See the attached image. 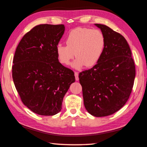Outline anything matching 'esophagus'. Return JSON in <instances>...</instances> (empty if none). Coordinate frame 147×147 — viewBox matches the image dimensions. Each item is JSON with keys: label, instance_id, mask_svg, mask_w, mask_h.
I'll return each mask as SVG.
<instances>
[{"label": "esophagus", "instance_id": "esophagus-1", "mask_svg": "<svg viewBox=\"0 0 147 147\" xmlns=\"http://www.w3.org/2000/svg\"><path fill=\"white\" fill-rule=\"evenodd\" d=\"M74 76H75V79L76 81L79 80V77H78V72H74Z\"/></svg>", "mask_w": 147, "mask_h": 147}]
</instances>
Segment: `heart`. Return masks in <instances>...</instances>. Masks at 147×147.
<instances>
[{
    "instance_id": "1",
    "label": "heart",
    "mask_w": 147,
    "mask_h": 147,
    "mask_svg": "<svg viewBox=\"0 0 147 147\" xmlns=\"http://www.w3.org/2000/svg\"><path fill=\"white\" fill-rule=\"evenodd\" d=\"M66 46L58 44L57 58L60 63L68 65L71 60L77 58L72 64L75 69L85 65L90 67L100 60L105 47V37L98 29L78 28L72 30L65 39Z\"/></svg>"
}]
</instances>
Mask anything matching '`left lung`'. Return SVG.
Instances as JSON below:
<instances>
[{
    "label": "left lung",
    "instance_id": "8db88e82",
    "mask_svg": "<svg viewBox=\"0 0 147 147\" xmlns=\"http://www.w3.org/2000/svg\"><path fill=\"white\" fill-rule=\"evenodd\" d=\"M105 37V47L92 68L79 74L84 106L96 117L111 115L123 107L134 85L135 64L125 38L108 26L94 24Z\"/></svg>",
    "mask_w": 147,
    "mask_h": 147
}]
</instances>
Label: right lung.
Masks as SVG:
<instances>
[{
	"mask_svg": "<svg viewBox=\"0 0 147 147\" xmlns=\"http://www.w3.org/2000/svg\"><path fill=\"white\" fill-rule=\"evenodd\" d=\"M65 31L63 24H40L22 37L13 58L12 76L23 103L42 116L62 109L63 98L72 83L73 71L59 62L56 47Z\"/></svg>",
	"mask_w": 147,
	"mask_h": 147,
	"instance_id": "obj_1",
	"label": "right lung"
}]
</instances>
